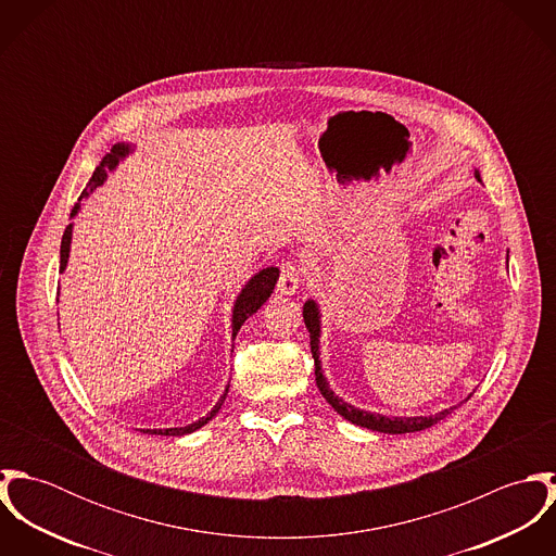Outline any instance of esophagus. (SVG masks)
I'll return each instance as SVG.
<instances>
[{
	"mask_svg": "<svg viewBox=\"0 0 556 556\" xmlns=\"http://www.w3.org/2000/svg\"><path fill=\"white\" fill-rule=\"evenodd\" d=\"M302 282V269L298 263H285L280 267V280H278V293L280 295H295Z\"/></svg>",
	"mask_w": 556,
	"mask_h": 556,
	"instance_id": "34e87169",
	"label": "esophagus"
}]
</instances>
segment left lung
<instances>
[{
  "mask_svg": "<svg viewBox=\"0 0 556 556\" xmlns=\"http://www.w3.org/2000/svg\"><path fill=\"white\" fill-rule=\"evenodd\" d=\"M476 179L481 181L479 177V170L476 168ZM304 323L311 331V349H313V357H315V377H317L318 392L323 394V397L351 424L355 426H362V428H368L372 432H383V434H404V432H417V430H426L434 424H439L441 419H445L456 406H450V408H443L434 415H415V417H396V415H381V413H370V410H364V408H357L349 402H344L342 397L336 396L333 390L329 388L325 375H323V366H320V351H318V342H320V311H318V304L315 300H308L304 304ZM473 394H469V397ZM463 400V402H467ZM460 402V404H463Z\"/></svg>",
  "mask_w": 556,
  "mask_h": 556,
  "instance_id": "obj_1",
  "label": "left lung"
}]
</instances>
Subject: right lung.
Listing matches in <instances>:
<instances>
[{
	"mask_svg": "<svg viewBox=\"0 0 556 556\" xmlns=\"http://www.w3.org/2000/svg\"><path fill=\"white\" fill-rule=\"evenodd\" d=\"M132 150H135V148H132V146H126V143L115 146V148L102 159V162L96 166V170H93V175H91L87 188H85L83 194H80V199H87L98 186H102V184L106 181V173L113 170V168L119 164V160H124L128 154H132ZM80 199L79 203L73 207L71 218H75V216L79 214ZM71 241H73V225L66 227L64 238H62V248H60V271H64L66 265H68ZM278 276H280V269H278V267H265V269H261L258 274H254V276L241 287L238 300H236V304H233V317H231L233 340H236L239 327L243 325V320L252 317V315L269 300V295L274 293V287H276V282H278ZM227 394H229V386H227L225 394L216 402V406H214L205 417H201V419H197V421H192V424H188V426H181V428H143L141 432H143V434H162V437H184V434H190V432L199 430L201 426H205V424L223 408V402H225Z\"/></svg>",
	"mask_w": 556,
	"mask_h": 556,
	"instance_id": "right-lung-1",
	"label": "right lung"
}]
</instances>
